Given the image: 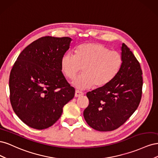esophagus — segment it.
I'll return each instance as SVG.
<instances>
[{
    "mask_svg": "<svg viewBox=\"0 0 158 158\" xmlns=\"http://www.w3.org/2000/svg\"><path fill=\"white\" fill-rule=\"evenodd\" d=\"M84 95L83 92H80V91H78V90H76V92H75V97L76 98L80 97V96H81V95Z\"/></svg>",
    "mask_w": 158,
    "mask_h": 158,
    "instance_id": "34e87169",
    "label": "esophagus"
}]
</instances>
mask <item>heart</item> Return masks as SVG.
Returning a JSON list of instances; mask_svg holds the SVG:
<instances>
[{"label": "heart", "instance_id": "1", "mask_svg": "<svg viewBox=\"0 0 158 158\" xmlns=\"http://www.w3.org/2000/svg\"><path fill=\"white\" fill-rule=\"evenodd\" d=\"M123 64L119 52L98 43L81 45L75 54L67 52L62 56L60 67L66 78H74L82 67L83 74L74 79L73 84L80 89L102 87L115 77Z\"/></svg>", "mask_w": 158, "mask_h": 158}]
</instances>
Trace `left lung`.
Segmentation results:
<instances>
[{
  "instance_id": "8db88e82",
  "label": "left lung",
  "mask_w": 158,
  "mask_h": 158,
  "mask_svg": "<svg viewBox=\"0 0 158 158\" xmlns=\"http://www.w3.org/2000/svg\"><path fill=\"white\" fill-rule=\"evenodd\" d=\"M123 64L111 82L86 94L89 105L84 117L98 131H111L125 123L138 108L142 97V72L139 62L123 44Z\"/></svg>"
}]
</instances>
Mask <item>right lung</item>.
<instances>
[{"label":"right lung","mask_w":158,"mask_h":158,"mask_svg":"<svg viewBox=\"0 0 158 158\" xmlns=\"http://www.w3.org/2000/svg\"><path fill=\"white\" fill-rule=\"evenodd\" d=\"M71 41L68 37H41L21 52L13 66L10 103L16 115L31 128L42 130L52 126L74 96L75 89L60 67Z\"/></svg>","instance_id":"obj_1"}]
</instances>
